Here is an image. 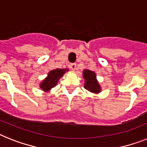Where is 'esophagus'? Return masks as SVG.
I'll return each instance as SVG.
<instances>
[{
  "label": "esophagus",
  "mask_w": 147,
  "mask_h": 147,
  "mask_svg": "<svg viewBox=\"0 0 147 147\" xmlns=\"http://www.w3.org/2000/svg\"><path fill=\"white\" fill-rule=\"evenodd\" d=\"M70 67H71L73 71H75V70H76V63H72V64L70 65Z\"/></svg>",
  "instance_id": "34e87169"
}]
</instances>
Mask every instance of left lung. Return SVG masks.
Returning a JSON list of instances; mask_svg holds the SVG:
<instances>
[{
  "mask_svg": "<svg viewBox=\"0 0 147 147\" xmlns=\"http://www.w3.org/2000/svg\"><path fill=\"white\" fill-rule=\"evenodd\" d=\"M83 78L85 80L84 88L90 93H96L102 91V88L96 79V74L94 71L89 69H84L82 71Z\"/></svg>",
  "mask_w": 147,
  "mask_h": 147,
  "instance_id": "1",
  "label": "left lung"
}]
</instances>
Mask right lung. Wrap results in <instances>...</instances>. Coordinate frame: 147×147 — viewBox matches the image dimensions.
<instances>
[{
	"label": "right lung",
	"instance_id": "obj_1",
	"mask_svg": "<svg viewBox=\"0 0 147 147\" xmlns=\"http://www.w3.org/2000/svg\"><path fill=\"white\" fill-rule=\"evenodd\" d=\"M68 71V68H57L49 71L48 76L40 83V89L43 90L45 93L50 92L51 90L57 85L59 79Z\"/></svg>",
	"mask_w": 147,
	"mask_h": 147
}]
</instances>
